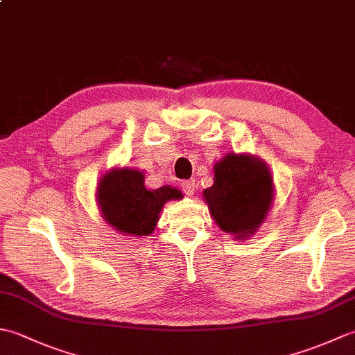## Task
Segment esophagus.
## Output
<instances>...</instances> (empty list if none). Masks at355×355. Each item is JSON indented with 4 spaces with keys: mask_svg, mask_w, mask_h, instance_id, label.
<instances>
[{
    "mask_svg": "<svg viewBox=\"0 0 355 355\" xmlns=\"http://www.w3.org/2000/svg\"><path fill=\"white\" fill-rule=\"evenodd\" d=\"M195 189H197V183H195V180H184L182 183V191L187 195V197H192L195 193Z\"/></svg>",
    "mask_w": 355,
    "mask_h": 355,
    "instance_id": "34e87169",
    "label": "esophagus"
}]
</instances>
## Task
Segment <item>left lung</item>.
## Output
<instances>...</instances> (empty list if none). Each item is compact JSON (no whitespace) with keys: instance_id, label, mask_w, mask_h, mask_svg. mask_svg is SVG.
Instances as JSON below:
<instances>
[{"instance_id":"obj_1","label":"left lung","mask_w":355,"mask_h":355,"mask_svg":"<svg viewBox=\"0 0 355 355\" xmlns=\"http://www.w3.org/2000/svg\"><path fill=\"white\" fill-rule=\"evenodd\" d=\"M214 186L202 192L220 229L244 239L259 229L273 202V177L250 154H227L214 166Z\"/></svg>"}]
</instances>
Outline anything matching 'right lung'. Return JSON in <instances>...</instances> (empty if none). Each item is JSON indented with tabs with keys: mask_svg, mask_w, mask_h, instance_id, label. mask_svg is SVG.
<instances>
[{
	"mask_svg": "<svg viewBox=\"0 0 355 355\" xmlns=\"http://www.w3.org/2000/svg\"><path fill=\"white\" fill-rule=\"evenodd\" d=\"M182 197V192L171 186L148 191L145 173L132 168L107 172L97 187V202L103 220L117 232L132 236L150 235L164 202Z\"/></svg>",
	"mask_w": 355,
	"mask_h": 355,
	"instance_id": "obj_1",
	"label": "right lung"
}]
</instances>
